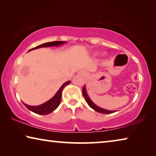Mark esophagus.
I'll return each instance as SVG.
<instances>
[{"instance_id":"1","label":"esophagus","mask_w":156,"mask_h":156,"mask_svg":"<svg viewBox=\"0 0 156 156\" xmlns=\"http://www.w3.org/2000/svg\"><path fill=\"white\" fill-rule=\"evenodd\" d=\"M79 73H80L81 75H84V71H83V70L80 71V72H79Z\"/></svg>"}]
</instances>
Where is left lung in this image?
Here are the masks:
<instances>
[{"instance_id": "1", "label": "left lung", "mask_w": 156, "mask_h": 156, "mask_svg": "<svg viewBox=\"0 0 156 156\" xmlns=\"http://www.w3.org/2000/svg\"><path fill=\"white\" fill-rule=\"evenodd\" d=\"M83 96L84 97V98H85L86 102H87V104L89 105V106L91 108H92V109H93L94 110L96 111V112H98V113H107H107H112L113 112H115V111H110V110L102 109V108L98 107L97 105H95L94 102L91 101V99L89 98V97L88 96L87 94L86 93L85 86H84L83 88Z\"/></svg>"}]
</instances>
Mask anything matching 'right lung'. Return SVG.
<instances>
[{
	"mask_svg": "<svg viewBox=\"0 0 156 156\" xmlns=\"http://www.w3.org/2000/svg\"><path fill=\"white\" fill-rule=\"evenodd\" d=\"M65 41H54V42H49V43H46L44 44H42L41 45H38L34 48L31 49L30 51L33 49L41 48V47H54V46H59L60 44H62L65 43ZM70 83V81H67L62 84V85L60 87V88L58 89V91L56 92V94L54 95V96L51 98V99L48 101H47L44 103L42 104L41 105H38V106H30V105H27L24 104L25 106L29 110L31 111V112L37 113V114L40 115H47L49 114V113H51L54 112L55 109H57V107L59 106L60 103V101H61V98H62V89H64L66 85H67Z\"/></svg>",
	"mask_w": 156,
	"mask_h": 156,
	"instance_id": "right-lung-1",
	"label": "right lung"
}]
</instances>
